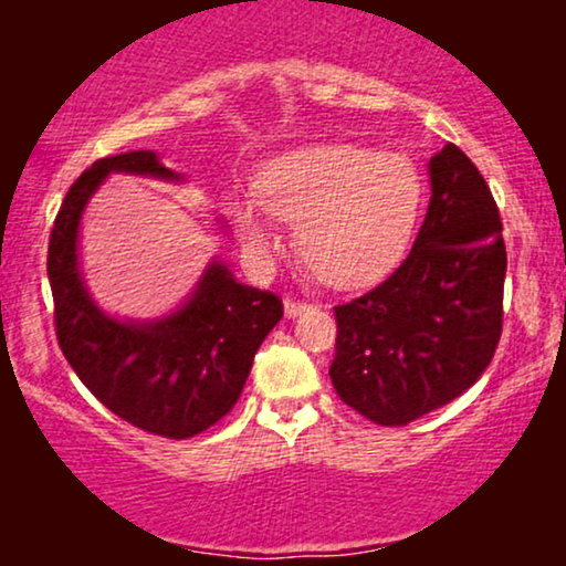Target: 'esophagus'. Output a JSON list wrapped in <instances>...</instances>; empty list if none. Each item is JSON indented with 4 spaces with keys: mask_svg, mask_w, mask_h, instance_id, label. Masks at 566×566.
Wrapping results in <instances>:
<instances>
[{
    "mask_svg": "<svg viewBox=\"0 0 566 566\" xmlns=\"http://www.w3.org/2000/svg\"><path fill=\"white\" fill-rule=\"evenodd\" d=\"M283 312H285V316H289V319H296V316H301V314H306V312H308V306L304 304V301L285 298V301H283Z\"/></svg>",
    "mask_w": 566,
    "mask_h": 566,
    "instance_id": "1",
    "label": "esophagus"
}]
</instances>
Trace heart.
<instances>
[{
    "label": "heart",
    "instance_id": "b5f03b06",
    "mask_svg": "<svg viewBox=\"0 0 566 566\" xmlns=\"http://www.w3.org/2000/svg\"><path fill=\"white\" fill-rule=\"evenodd\" d=\"M424 182L401 151L316 144L283 151L258 175V198H239L237 229L254 260L281 244L275 220L296 223L301 258L335 285L376 281L397 265L420 221Z\"/></svg>",
    "mask_w": 566,
    "mask_h": 566
}]
</instances>
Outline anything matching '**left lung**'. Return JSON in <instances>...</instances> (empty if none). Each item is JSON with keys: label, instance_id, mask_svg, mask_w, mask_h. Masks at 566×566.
<instances>
[{"label": "left lung", "instance_id": "8db88e82", "mask_svg": "<svg viewBox=\"0 0 566 566\" xmlns=\"http://www.w3.org/2000/svg\"><path fill=\"white\" fill-rule=\"evenodd\" d=\"M428 213L407 260L378 289L335 306L332 384L386 428L471 389L502 332L507 254L492 192L453 144L428 161Z\"/></svg>", "mask_w": 566, "mask_h": 566}]
</instances>
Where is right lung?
Returning <instances> with one entry per match:
<instances>
[{
    "instance_id": "obj_1",
    "label": "right lung",
    "mask_w": 566,
    "mask_h": 566,
    "mask_svg": "<svg viewBox=\"0 0 566 566\" xmlns=\"http://www.w3.org/2000/svg\"><path fill=\"white\" fill-rule=\"evenodd\" d=\"M111 175L185 185L157 151L97 159L69 188L49 244L56 337L80 381L113 415L154 436L185 440L237 405L262 339L281 322V298L237 281L213 254L188 296L151 319H123L97 304L80 260L82 219ZM219 234L229 237L223 219Z\"/></svg>"
}]
</instances>
